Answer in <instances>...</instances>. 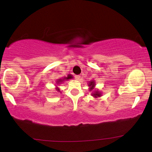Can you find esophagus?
Listing matches in <instances>:
<instances>
[{"instance_id": "34e87169", "label": "esophagus", "mask_w": 152, "mask_h": 152, "mask_svg": "<svg viewBox=\"0 0 152 152\" xmlns=\"http://www.w3.org/2000/svg\"><path fill=\"white\" fill-rule=\"evenodd\" d=\"M75 78L76 79V80H79L80 79V76H79V75H76L75 76Z\"/></svg>"}]
</instances>
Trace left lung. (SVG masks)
<instances>
[{
  "mask_svg": "<svg viewBox=\"0 0 152 152\" xmlns=\"http://www.w3.org/2000/svg\"><path fill=\"white\" fill-rule=\"evenodd\" d=\"M88 86H91V88H90L91 90H90V91L93 90V89L94 88L93 87H94V86H95V82H93V81L90 82V83H89V85H88ZM92 95L95 96V97H100L101 94H100L99 93L98 91H95V93H94V94H93Z\"/></svg>",
  "mask_w": 152,
  "mask_h": 152,
  "instance_id": "obj_1",
  "label": "left lung"
}]
</instances>
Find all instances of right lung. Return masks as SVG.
Returning <instances> with one entry per match:
<instances>
[{
  "label": "right lung",
  "mask_w": 152,
  "mask_h": 152,
  "mask_svg": "<svg viewBox=\"0 0 152 152\" xmlns=\"http://www.w3.org/2000/svg\"><path fill=\"white\" fill-rule=\"evenodd\" d=\"M72 78V76L71 75H68V76H67V77H66V78H64V79H59V80L57 81V83H58V84L62 83H64V81H65L66 80H68V79H70ZM57 90L59 91V89L57 88Z\"/></svg>",
  "instance_id": "obj_1"
}]
</instances>
